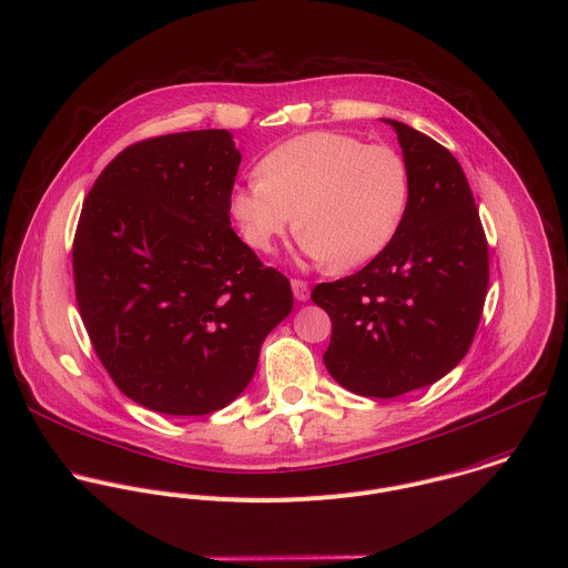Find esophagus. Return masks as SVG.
Here are the masks:
<instances>
[{
    "mask_svg": "<svg viewBox=\"0 0 568 568\" xmlns=\"http://www.w3.org/2000/svg\"><path fill=\"white\" fill-rule=\"evenodd\" d=\"M291 286H293V295H295V300H300V302H306L308 300V284L304 282V280H297V277H293L291 280Z\"/></svg>",
    "mask_w": 568,
    "mask_h": 568,
    "instance_id": "34e87169",
    "label": "esophagus"
}]
</instances>
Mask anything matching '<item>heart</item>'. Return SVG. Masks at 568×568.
Wrapping results in <instances>:
<instances>
[{"label": "heart", "instance_id": "1", "mask_svg": "<svg viewBox=\"0 0 568 568\" xmlns=\"http://www.w3.org/2000/svg\"><path fill=\"white\" fill-rule=\"evenodd\" d=\"M408 169L397 151L313 131L275 146L257 180L237 186L231 213L244 240L271 253L295 235L328 271L357 268L388 248L408 206Z\"/></svg>", "mask_w": 568, "mask_h": 568}]
</instances>
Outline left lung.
I'll return each instance as SVG.
<instances>
[{
    "instance_id": "8db88e82",
    "label": "left lung",
    "mask_w": 568,
    "mask_h": 568,
    "mask_svg": "<svg viewBox=\"0 0 568 568\" xmlns=\"http://www.w3.org/2000/svg\"><path fill=\"white\" fill-rule=\"evenodd\" d=\"M386 122L408 169L404 222L359 273L311 293L333 324L328 373L382 399L428 386L462 362L488 288V244L459 162L428 135Z\"/></svg>"
}]
</instances>
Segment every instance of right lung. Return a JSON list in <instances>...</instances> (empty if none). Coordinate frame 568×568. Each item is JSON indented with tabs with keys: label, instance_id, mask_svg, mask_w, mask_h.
<instances>
[{
	"label": "right lung",
	"instance_id": "right-lung-1",
	"mask_svg": "<svg viewBox=\"0 0 568 568\" xmlns=\"http://www.w3.org/2000/svg\"><path fill=\"white\" fill-rule=\"evenodd\" d=\"M242 162L222 129L126 146L89 191L75 297L115 386L164 415H206L253 379L264 337L291 313L286 275L231 229Z\"/></svg>",
	"mask_w": 568,
	"mask_h": 568
}]
</instances>
